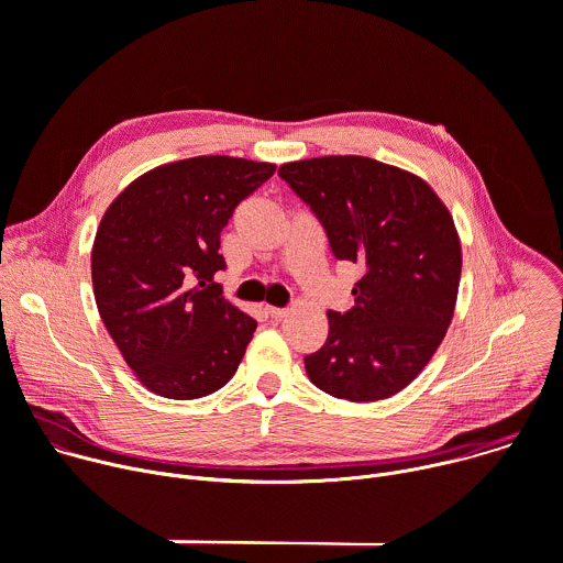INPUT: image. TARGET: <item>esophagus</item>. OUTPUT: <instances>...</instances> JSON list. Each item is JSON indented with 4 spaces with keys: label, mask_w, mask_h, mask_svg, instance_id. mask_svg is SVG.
I'll return each mask as SVG.
<instances>
[{
    "label": "esophagus",
    "mask_w": 563,
    "mask_h": 563,
    "mask_svg": "<svg viewBox=\"0 0 563 563\" xmlns=\"http://www.w3.org/2000/svg\"><path fill=\"white\" fill-rule=\"evenodd\" d=\"M265 309H267V313H269L272 318H276V320H280V318H285V316H287V309H283V307H274V305H267Z\"/></svg>",
    "instance_id": "esophagus-1"
}]
</instances>
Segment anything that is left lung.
I'll return each instance as SVG.
<instances>
[{
  "label": "left lung",
  "instance_id": "8db88e82",
  "mask_svg": "<svg viewBox=\"0 0 563 563\" xmlns=\"http://www.w3.org/2000/svg\"><path fill=\"white\" fill-rule=\"evenodd\" d=\"M278 176L323 224L334 256L363 269L354 307L330 309L325 345L305 356L309 380L354 404L400 391L454 316L461 243L448 207L419 176L363 155L298 159Z\"/></svg>",
  "mask_w": 563,
  "mask_h": 563
}]
</instances>
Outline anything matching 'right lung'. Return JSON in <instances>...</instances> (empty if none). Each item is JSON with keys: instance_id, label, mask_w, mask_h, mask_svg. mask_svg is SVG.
I'll list each match as a JSON object with an SVG mask.
<instances>
[{"instance_id": "1", "label": "right lung", "mask_w": 563, "mask_h": 563, "mask_svg": "<svg viewBox=\"0 0 563 563\" xmlns=\"http://www.w3.org/2000/svg\"><path fill=\"white\" fill-rule=\"evenodd\" d=\"M276 165L198 155L155 167L107 209L91 252L102 323L140 383L189 400L235 374L256 320L224 300L220 231Z\"/></svg>"}]
</instances>
